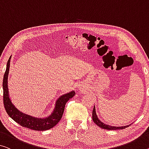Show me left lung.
<instances>
[{"mask_svg":"<svg viewBox=\"0 0 149 149\" xmlns=\"http://www.w3.org/2000/svg\"><path fill=\"white\" fill-rule=\"evenodd\" d=\"M93 120L94 121V123H95L97 125H98V127H101L102 129H104L106 130L123 129H125V128L128 127L129 126V125H128V126H124V127H114V126H111V125L104 124V123H102V121L98 118L97 113H96V110H95V106H94L93 111Z\"/></svg>","mask_w":149,"mask_h":149,"instance_id":"left-lung-1","label":"left lung"}]
</instances>
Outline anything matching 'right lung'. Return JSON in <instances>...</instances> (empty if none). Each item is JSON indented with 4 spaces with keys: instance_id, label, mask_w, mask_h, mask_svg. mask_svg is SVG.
Segmentation results:
<instances>
[{
    "instance_id": "1",
    "label": "right lung",
    "mask_w": 149,
    "mask_h": 149,
    "mask_svg": "<svg viewBox=\"0 0 149 149\" xmlns=\"http://www.w3.org/2000/svg\"><path fill=\"white\" fill-rule=\"evenodd\" d=\"M11 56L6 64V71L3 77V102L4 109L11 118L23 127L28 128L35 130H47L52 129L61 119L65 110V104L70 98L75 95L74 91L61 96L55 103V107L51 115L46 118H37L26 114L19 110L13 104L8 94V75L10 68V61Z\"/></svg>"
}]
</instances>
